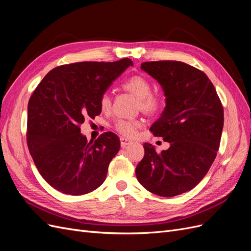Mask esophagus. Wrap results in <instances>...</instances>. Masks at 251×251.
<instances>
[{
	"label": "esophagus",
	"instance_id": "obj_1",
	"mask_svg": "<svg viewBox=\"0 0 251 251\" xmlns=\"http://www.w3.org/2000/svg\"><path fill=\"white\" fill-rule=\"evenodd\" d=\"M131 143H132L131 140H128V139L125 138V137H121L120 138V146H121V148H126V147L128 146V144H131Z\"/></svg>",
	"mask_w": 251,
	"mask_h": 251
}]
</instances>
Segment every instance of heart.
<instances>
[{
	"instance_id": "1",
	"label": "heart",
	"mask_w": 251,
	"mask_h": 251,
	"mask_svg": "<svg viewBox=\"0 0 251 251\" xmlns=\"http://www.w3.org/2000/svg\"><path fill=\"white\" fill-rule=\"evenodd\" d=\"M123 88L138 98L139 108L141 111L146 113H155L162 108L164 102L162 95L151 92V81L141 75H136V76L126 79L123 83ZM100 105L102 110L110 108L111 98L108 94H103L101 96ZM139 126L140 121L134 119H118L115 123L116 131L121 135L126 136V137L134 136Z\"/></svg>"
}]
</instances>
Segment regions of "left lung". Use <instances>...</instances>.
<instances>
[{"mask_svg": "<svg viewBox=\"0 0 251 251\" xmlns=\"http://www.w3.org/2000/svg\"><path fill=\"white\" fill-rule=\"evenodd\" d=\"M165 96V108L150 130L170 143L157 153L144 143L136 177L149 192L174 197L191 191L207 174L219 150L224 125L222 103L207 75L185 63L141 64Z\"/></svg>", "mask_w": 251, "mask_h": 251, "instance_id": "8db88e82", "label": "left lung"}]
</instances>
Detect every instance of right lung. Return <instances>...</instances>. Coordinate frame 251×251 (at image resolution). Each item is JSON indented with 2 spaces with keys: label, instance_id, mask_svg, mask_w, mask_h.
Wrapping results in <instances>:
<instances>
[{
  "label": "right lung",
  "instance_id": "obj_1",
  "mask_svg": "<svg viewBox=\"0 0 251 251\" xmlns=\"http://www.w3.org/2000/svg\"><path fill=\"white\" fill-rule=\"evenodd\" d=\"M114 63L82 62L51 70L28 102L27 144L42 177L57 191L79 196L93 192L107 177L120 141L105 132L88 141L79 126L101 112L100 98L126 68Z\"/></svg>",
  "mask_w": 251,
  "mask_h": 251
}]
</instances>
